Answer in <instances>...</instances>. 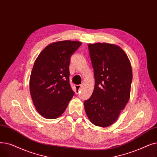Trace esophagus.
<instances>
[{"label":"esophagus","instance_id":"esophagus-1","mask_svg":"<svg viewBox=\"0 0 157 157\" xmlns=\"http://www.w3.org/2000/svg\"><path fill=\"white\" fill-rule=\"evenodd\" d=\"M82 87V85H76L75 86V93L76 94H78L81 90V88Z\"/></svg>","mask_w":157,"mask_h":157}]
</instances>
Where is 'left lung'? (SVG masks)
<instances>
[{
    "label": "left lung",
    "instance_id": "obj_1",
    "mask_svg": "<svg viewBox=\"0 0 157 157\" xmlns=\"http://www.w3.org/2000/svg\"><path fill=\"white\" fill-rule=\"evenodd\" d=\"M95 85L91 96L84 103L93 124L108 127L115 123L128 102L132 80L129 59L118 45L89 43Z\"/></svg>",
    "mask_w": 157,
    "mask_h": 157
}]
</instances>
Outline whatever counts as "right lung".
<instances>
[{
    "label": "right lung",
    "mask_w": 157,
    "mask_h": 157,
    "mask_svg": "<svg viewBox=\"0 0 157 157\" xmlns=\"http://www.w3.org/2000/svg\"><path fill=\"white\" fill-rule=\"evenodd\" d=\"M81 44V42L71 40L52 43L36 58L29 88L36 109L43 117H59L73 98L74 92L69 80L70 57Z\"/></svg>",
    "instance_id": "right-lung-1"
}]
</instances>
